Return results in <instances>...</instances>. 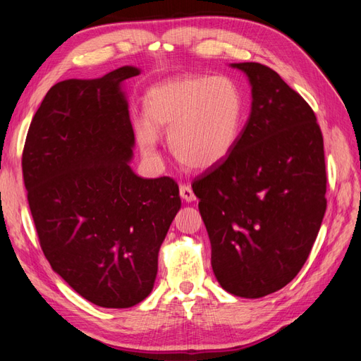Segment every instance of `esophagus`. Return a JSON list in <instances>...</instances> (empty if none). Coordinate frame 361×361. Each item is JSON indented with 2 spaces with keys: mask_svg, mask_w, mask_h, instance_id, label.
Returning a JSON list of instances; mask_svg holds the SVG:
<instances>
[{
  "mask_svg": "<svg viewBox=\"0 0 361 361\" xmlns=\"http://www.w3.org/2000/svg\"><path fill=\"white\" fill-rule=\"evenodd\" d=\"M179 194H180V197H182L185 202H188V203H191V202L195 200V195H194V192H192L191 185H180Z\"/></svg>",
  "mask_w": 361,
  "mask_h": 361,
  "instance_id": "1",
  "label": "esophagus"
}]
</instances>
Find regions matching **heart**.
Returning <instances> with one entry per match:
<instances>
[{
  "mask_svg": "<svg viewBox=\"0 0 361 361\" xmlns=\"http://www.w3.org/2000/svg\"><path fill=\"white\" fill-rule=\"evenodd\" d=\"M143 106L146 122L137 123V138L145 154L154 155L158 134H167L173 155L194 170L226 161L241 137L244 96L227 76H179L158 82L146 92Z\"/></svg>",
  "mask_w": 361,
  "mask_h": 361,
  "instance_id": "b5f03b06",
  "label": "heart"
}]
</instances>
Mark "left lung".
<instances>
[{
  "instance_id": "left-lung-1",
  "label": "left lung",
  "mask_w": 361,
  "mask_h": 361,
  "mask_svg": "<svg viewBox=\"0 0 361 361\" xmlns=\"http://www.w3.org/2000/svg\"><path fill=\"white\" fill-rule=\"evenodd\" d=\"M251 85L235 150L194 180L221 288L260 298L285 288L307 260L326 200L324 140L309 104L260 63H232Z\"/></svg>"
}]
</instances>
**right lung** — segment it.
Returning a JSON list of instances; mask_svg holds the SVG:
<instances>
[{"label":"right lung","instance_id":"add662e5","mask_svg":"<svg viewBox=\"0 0 361 361\" xmlns=\"http://www.w3.org/2000/svg\"><path fill=\"white\" fill-rule=\"evenodd\" d=\"M118 68L52 85L30 125L23 171L40 247L82 298L126 309L154 289L158 253L180 209L179 187L130 169L134 129Z\"/></svg>","mask_w":361,"mask_h":361}]
</instances>
